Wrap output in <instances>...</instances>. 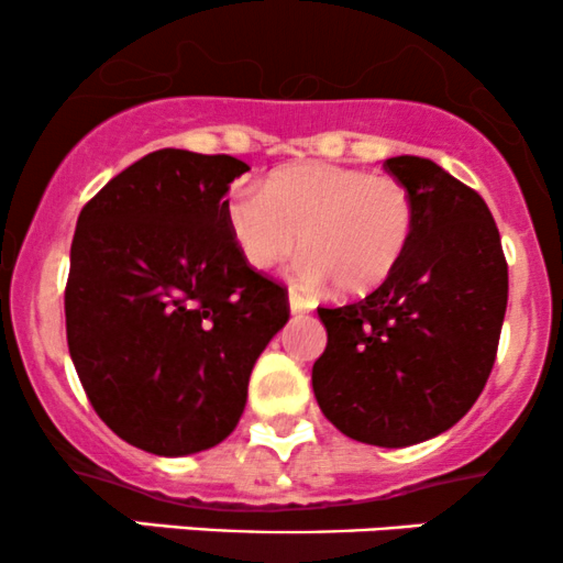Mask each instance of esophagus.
Returning a JSON list of instances; mask_svg holds the SVG:
<instances>
[{
    "mask_svg": "<svg viewBox=\"0 0 563 563\" xmlns=\"http://www.w3.org/2000/svg\"><path fill=\"white\" fill-rule=\"evenodd\" d=\"M288 303H290V312H294V314H307V312H312V307H314L312 299L301 296L299 290H290Z\"/></svg>",
    "mask_w": 563,
    "mask_h": 563,
    "instance_id": "1",
    "label": "esophagus"
}]
</instances>
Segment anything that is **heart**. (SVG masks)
Listing matches in <instances>:
<instances>
[{
	"label": "heart",
	"mask_w": 563,
	"mask_h": 563,
	"mask_svg": "<svg viewBox=\"0 0 563 563\" xmlns=\"http://www.w3.org/2000/svg\"><path fill=\"white\" fill-rule=\"evenodd\" d=\"M238 251L254 269H273L301 245L296 273L309 286L333 280L341 294L378 288L416 230L410 187L386 174L335 164H299L228 203Z\"/></svg>",
	"instance_id": "b5f03b06"
}]
</instances>
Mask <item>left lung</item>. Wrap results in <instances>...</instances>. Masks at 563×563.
Instances as JSON below:
<instances>
[{"mask_svg":"<svg viewBox=\"0 0 563 563\" xmlns=\"http://www.w3.org/2000/svg\"><path fill=\"white\" fill-rule=\"evenodd\" d=\"M410 187L416 230L373 294L318 307L328 346L312 367L320 410L341 434L407 448L455 426L493 373L508 264L487 203L434 161H384Z\"/></svg>","mask_w":563,"mask_h":563,"instance_id":"obj_1","label":"left lung"}]
</instances>
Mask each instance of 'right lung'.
<instances>
[{"instance_id":"obj_1","label":"right lung","mask_w":563,"mask_h":563,"mask_svg":"<svg viewBox=\"0 0 563 563\" xmlns=\"http://www.w3.org/2000/svg\"><path fill=\"white\" fill-rule=\"evenodd\" d=\"M232 156L164 151L87 200L70 243L66 335L95 412L153 455L222 442L286 325L288 288L243 260L228 224Z\"/></svg>"}]
</instances>
